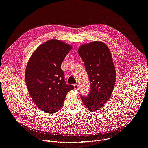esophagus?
Wrapping results in <instances>:
<instances>
[{
	"label": "esophagus",
	"mask_w": 148,
	"mask_h": 148,
	"mask_svg": "<svg viewBox=\"0 0 148 148\" xmlns=\"http://www.w3.org/2000/svg\"><path fill=\"white\" fill-rule=\"evenodd\" d=\"M79 85H78V84H74V88L75 90H77L79 89Z\"/></svg>",
	"instance_id": "esophagus-1"
}]
</instances>
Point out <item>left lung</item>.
I'll list each match as a JSON object with an SVG mask.
<instances>
[{"label":"left lung","instance_id":"1","mask_svg":"<svg viewBox=\"0 0 148 148\" xmlns=\"http://www.w3.org/2000/svg\"><path fill=\"white\" fill-rule=\"evenodd\" d=\"M78 52L82 59L91 84L87 97L82 101L90 112H96L110 97L116 82V71L110 49L104 42L82 45Z\"/></svg>","mask_w":148,"mask_h":148}]
</instances>
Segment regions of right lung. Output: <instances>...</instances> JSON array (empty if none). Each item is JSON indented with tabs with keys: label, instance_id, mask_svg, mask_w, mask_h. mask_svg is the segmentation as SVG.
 <instances>
[{
	"label": "right lung",
	"instance_id": "obj_1",
	"mask_svg": "<svg viewBox=\"0 0 148 148\" xmlns=\"http://www.w3.org/2000/svg\"><path fill=\"white\" fill-rule=\"evenodd\" d=\"M73 46L50 40L37 47L27 63L25 83L35 104L47 113L60 110L68 92L74 86L66 84L61 64Z\"/></svg>",
	"mask_w": 148,
	"mask_h": 148
}]
</instances>
